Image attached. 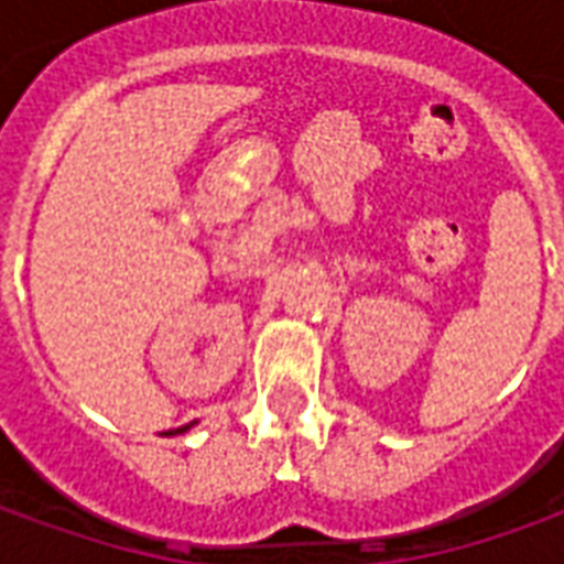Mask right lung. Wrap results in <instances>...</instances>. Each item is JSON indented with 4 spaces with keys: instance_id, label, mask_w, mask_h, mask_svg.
Here are the masks:
<instances>
[{
    "instance_id": "1",
    "label": "right lung",
    "mask_w": 564,
    "mask_h": 564,
    "mask_svg": "<svg viewBox=\"0 0 564 564\" xmlns=\"http://www.w3.org/2000/svg\"><path fill=\"white\" fill-rule=\"evenodd\" d=\"M193 425H196V420H193V423H186V425H181V429H169V432H162V435H165V437H174V435H184V432H189V429H193Z\"/></svg>"
}]
</instances>
